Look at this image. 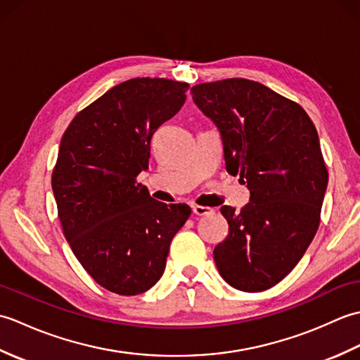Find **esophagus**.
Masks as SVG:
<instances>
[{"label": "esophagus", "instance_id": "esophagus-1", "mask_svg": "<svg viewBox=\"0 0 360 360\" xmlns=\"http://www.w3.org/2000/svg\"><path fill=\"white\" fill-rule=\"evenodd\" d=\"M192 210H193V215H196V217H205V215H210V213H213V209L207 207V205H193Z\"/></svg>", "mask_w": 360, "mask_h": 360}]
</instances>
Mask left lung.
Listing matches in <instances>:
<instances>
[{
  "mask_svg": "<svg viewBox=\"0 0 360 360\" xmlns=\"http://www.w3.org/2000/svg\"><path fill=\"white\" fill-rule=\"evenodd\" d=\"M192 94L219 129L227 172L250 190L240 212L221 207L229 235L213 258L235 289L266 290L294 269L320 224L328 170L317 129L300 105L254 80L200 83Z\"/></svg>",
  "mask_w": 360,
  "mask_h": 360,
  "instance_id": "8db88e82",
  "label": "left lung"
}]
</instances>
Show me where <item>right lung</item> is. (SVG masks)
I'll return each mask as SVG.
<instances>
[{
	"instance_id": "obj_1",
	"label": "right lung",
	"mask_w": 360,
	"mask_h": 360,
	"mask_svg": "<svg viewBox=\"0 0 360 360\" xmlns=\"http://www.w3.org/2000/svg\"><path fill=\"white\" fill-rule=\"evenodd\" d=\"M188 83L131 79L77 112L60 142L52 190L68 243L102 288L137 295L162 277L187 204L153 200L137 174L148 168L156 129L186 102Z\"/></svg>"
}]
</instances>
